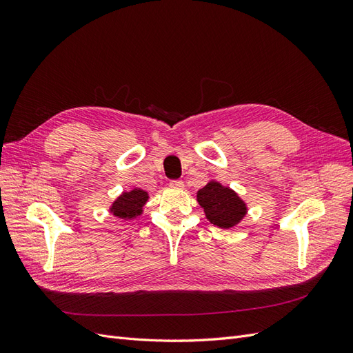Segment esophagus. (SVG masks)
<instances>
[{
	"instance_id": "esophagus-1",
	"label": "esophagus",
	"mask_w": 353,
	"mask_h": 353,
	"mask_svg": "<svg viewBox=\"0 0 353 353\" xmlns=\"http://www.w3.org/2000/svg\"><path fill=\"white\" fill-rule=\"evenodd\" d=\"M169 187L170 188H178V190H181V188H184V183H183V181H170V183H169Z\"/></svg>"
}]
</instances>
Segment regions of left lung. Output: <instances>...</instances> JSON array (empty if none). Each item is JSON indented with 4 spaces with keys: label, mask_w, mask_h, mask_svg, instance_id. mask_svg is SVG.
I'll use <instances>...</instances> for the list:
<instances>
[{
    "label": "left lung",
    "mask_w": 353,
    "mask_h": 353,
    "mask_svg": "<svg viewBox=\"0 0 353 353\" xmlns=\"http://www.w3.org/2000/svg\"><path fill=\"white\" fill-rule=\"evenodd\" d=\"M197 201L205 210L206 219L222 230H232L248 215V203L239 193L216 179L197 191Z\"/></svg>",
    "instance_id": "obj_1"
}]
</instances>
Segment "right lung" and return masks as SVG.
<instances>
[{
    "instance_id": "add662e5",
    "label": "right lung",
    "mask_w": 353,
    "mask_h": 353,
    "mask_svg": "<svg viewBox=\"0 0 353 353\" xmlns=\"http://www.w3.org/2000/svg\"><path fill=\"white\" fill-rule=\"evenodd\" d=\"M150 199L147 191L143 188H132L130 191H123L122 194L117 196L109 208V212L113 216L123 219V221H132L143 215L144 205Z\"/></svg>"
}]
</instances>
